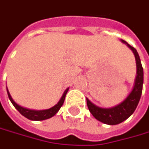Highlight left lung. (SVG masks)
Returning <instances> with one entry per match:
<instances>
[{
    "mask_svg": "<svg viewBox=\"0 0 149 149\" xmlns=\"http://www.w3.org/2000/svg\"><path fill=\"white\" fill-rule=\"evenodd\" d=\"M121 41L124 44H127V46L132 50V52L135 55L136 61V77L135 84L132 91L130 93V94L123 102H121L120 104L115 107L109 109L98 107L87 99L88 108L93 116V117L107 125H117L124 121L125 120H127L128 117H130L135 111L143 92V69L142 66L139 55L134 47L131 46L124 40Z\"/></svg>",
    "mask_w": 149,
    "mask_h": 149,
    "instance_id": "8db88e82",
    "label": "left lung"
}]
</instances>
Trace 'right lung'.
<instances>
[{
    "label": "right lung",
    "mask_w": 149,
    "mask_h": 149,
    "mask_svg": "<svg viewBox=\"0 0 149 149\" xmlns=\"http://www.w3.org/2000/svg\"><path fill=\"white\" fill-rule=\"evenodd\" d=\"M67 91H68V88L64 92L62 97H61V99L60 100V101L57 103L55 106H53L50 109H44V110H33V109H26V108H23V107L18 105L17 103L14 102V100L12 99V97L10 95V93L8 92V90H7V94H8L9 100L13 103L14 107L17 109L20 112V114H22L23 116H25L26 118L29 119L31 120H46V119H49L50 118V117H52V116H54L57 112L59 111V109H61V107L62 106V104L64 103L65 97H66V94Z\"/></svg>",
    "instance_id": "add662e5"
}]
</instances>
